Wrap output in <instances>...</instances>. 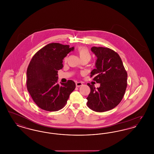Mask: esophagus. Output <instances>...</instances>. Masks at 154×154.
<instances>
[{
    "mask_svg": "<svg viewBox=\"0 0 154 154\" xmlns=\"http://www.w3.org/2000/svg\"><path fill=\"white\" fill-rule=\"evenodd\" d=\"M75 85H76V87H80L81 86H82L83 84H82V83L81 82H77L75 83Z\"/></svg>",
    "mask_w": 154,
    "mask_h": 154,
    "instance_id": "1",
    "label": "esophagus"
}]
</instances>
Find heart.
Here are the masks:
<instances>
[{
  "instance_id": "b5f03b06",
  "label": "heart",
  "mask_w": 154,
  "mask_h": 154,
  "mask_svg": "<svg viewBox=\"0 0 154 154\" xmlns=\"http://www.w3.org/2000/svg\"><path fill=\"white\" fill-rule=\"evenodd\" d=\"M78 52L80 57L81 59L87 58L90 60L91 58V54L88 48L83 46H81L78 48ZM66 59V58L65 59Z\"/></svg>"
}]
</instances>
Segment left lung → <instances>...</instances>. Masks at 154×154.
Listing matches in <instances>:
<instances>
[{
	"label": "left lung",
	"mask_w": 154,
	"mask_h": 154,
	"mask_svg": "<svg viewBox=\"0 0 154 154\" xmlns=\"http://www.w3.org/2000/svg\"><path fill=\"white\" fill-rule=\"evenodd\" d=\"M91 50L97 59L91 77L100 86L95 89L93 85L87 84L91 92L87 104L91 110L104 112L115 108L121 102L127 87L128 74L116 52L102 47H93Z\"/></svg>",
	"instance_id": "obj_1"
}]
</instances>
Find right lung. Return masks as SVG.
<instances>
[{
	"mask_svg": "<svg viewBox=\"0 0 154 154\" xmlns=\"http://www.w3.org/2000/svg\"><path fill=\"white\" fill-rule=\"evenodd\" d=\"M74 47L52 43L33 55L27 69L26 86L37 106L48 111H57L66 105L75 88L73 81L57 84L58 71L63 67V59Z\"/></svg>",
	"mask_w": 154,
	"mask_h": 154,
	"instance_id": "right-lung-1",
	"label": "right lung"
}]
</instances>
